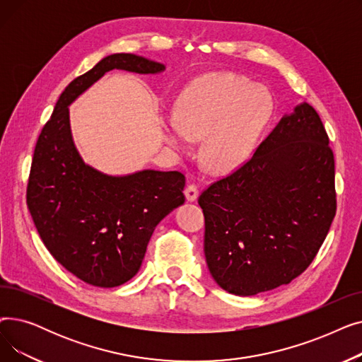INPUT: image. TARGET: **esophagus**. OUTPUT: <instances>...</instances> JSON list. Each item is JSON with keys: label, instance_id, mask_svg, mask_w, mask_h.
<instances>
[{"label": "esophagus", "instance_id": "esophagus-1", "mask_svg": "<svg viewBox=\"0 0 362 362\" xmlns=\"http://www.w3.org/2000/svg\"><path fill=\"white\" fill-rule=\"evenodd\" d=\"M185 195H186V199L187 201H195L197 198H198V195H199V187H198V185H195V183H191V185H187V187L185 189Z\"/></svg>", "mask_w": 362, "mask_h": 362}]
</instances>
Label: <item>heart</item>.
<instances>
[{
	"label": "heart",
	"instance_id": "b5f03b06",
	"mask_svg": "<svg viewBox=\"0 0 362 362\" xmlns=\"http://www.w3.org/2000/svg\"><path fill=\"white\" fill-rule=\"evenodd\" d=\"M270 112L272 98L264 88L233 73L205 74L182 93L177 123L167 126V139L186 148L189 139L204 138L201 157L205 167L226 173L250 156Z\"/></svg>",
	"mask_w": 362,
	"mask_h": 362
}]
</instances>
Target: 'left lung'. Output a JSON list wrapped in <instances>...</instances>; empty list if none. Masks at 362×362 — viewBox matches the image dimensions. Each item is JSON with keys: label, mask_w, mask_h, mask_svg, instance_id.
Wrapping results in <instances>:
<instances>
[{"label": "left lung", "mask_w": 362, "mask_h": 362, "mask_svg": "<svg viewBox=\"0 0 362 362\" xmlns=\"http://www.w3.org/2000/svg\"><path fill=\"white\" fill-rule=\"evenodd\" d=\"M204 252L218 286L251 296L305 272L336 216L334 156L318 112L303 103L254 156L201 192Z\"/></svg>", "instance_id": "obj_1"}]
</instances>
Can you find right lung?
Here are the masks:
<instances>
[{
	"label": "right lung",
	"mask_w": 362,
	"mask_h": 362,
	"mask_svg": "<svg viewBox=\"0 0 362 362\" xmlns=\"http://www.w3.org/2000/svg\"><path fill=\"white\" fill-rule=\"evenodd\" d=\"M112 69L145 74L164 66L112 54L71 81L37 138L26 189L30 216L49 254L98 288L120 286L139 272L157 224L185 202L186 183L180 171L112 177L82 161L71 139L69 105Z\"/></svg>",
	"instance_id": "obj_1"
}]
</instances>
